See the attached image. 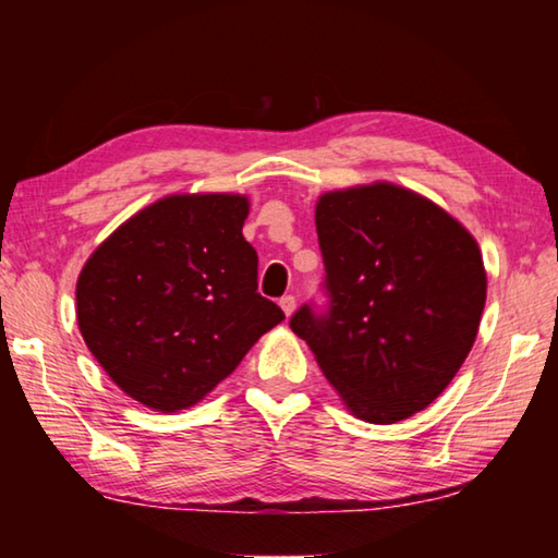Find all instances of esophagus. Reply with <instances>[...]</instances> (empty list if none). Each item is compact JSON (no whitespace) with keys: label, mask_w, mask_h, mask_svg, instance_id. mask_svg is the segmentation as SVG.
<instances>
[{"label":"esophagus","mask_w":558,"mask_h":558,"mask_svg":"<svg viewBox=\"0 0 558 558\" xmlns=\"http://www.w3.org/2000/svg\"><path fill=\"white\" fill-rule=\"evenodd\" d=\"M295 305H298V300H295V295H282L280 298V307H282V313H286L288 317L295 313Z\"/></svg>","instance_id":"esophagus-1"}]
</instances>
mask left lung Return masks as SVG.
Wrapping results in <instances>:
<instances>
[{
    "label": "left lung",
    "mask_w": 558,
    "mask_h": 558,
    "mask_svg": "<svg viewBox=\"0 0 558 558\" xmlns=\"http://www.w3.org/2000/svg\"><path fill=\"white\" fill-rule=\"evenodd\" d=\"M315 223L327 305L305 302L290 329L359 418H409L438 399L477 337L487 295L477 243L393 184L319 196Z\"/></svg>",
    "instance_id": "obj_1"
}]
</instances>
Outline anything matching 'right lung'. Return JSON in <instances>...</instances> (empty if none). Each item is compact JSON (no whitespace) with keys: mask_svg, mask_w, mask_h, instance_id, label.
<instances>
[{"mask_svg":"<svg viewBox=\"0 0 558 558\" xmlns=\"http://www.w3.org/2000/svg\"><path fill=\"white\" fill-rule=\"evenodd\" d=\"M239 194L167 196L88 258L75 302L93 356L122 391L172 413L223 381L286 319L258 292Z\"/></svg>","mask_w":558,"mask_h":558,"instance_id":"right-lung-1","label":"right lung"}]
</instances>
